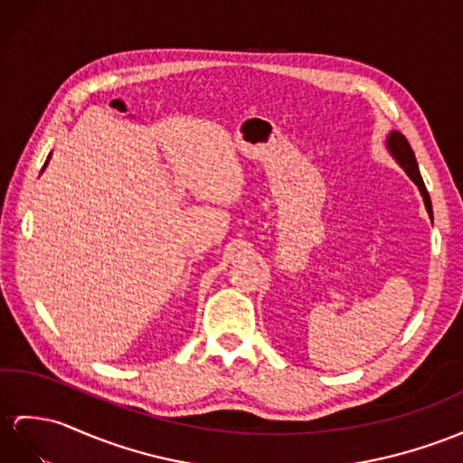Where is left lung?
I'll use <instances>...</instances> for the list:
<instances>
[{
	"label": "left lung",
	"instance_id": "obj_1",
	"mask_svg": "<svg viewBox=\"0 0 463 463\" xmlns=\"http://www.w3.org/2000/svg\"><path fill=\"white\" fill-rule=\"evenodd\" d=\"M389 149L392 153L394 159L399 161V165L407 171V175L414 180L416 186L420 188V194L424 198V204H426V210L428 213L432 216V202H430V194H428V190L424 186V180L420 176V171H419V163H416V156H414V151L411 149V145L407 141V137L404 135H401L399 131H392L389 135Z\"/></svg>",
	"mask_w": 463,
	"mask_h": 463
}]
</instances>
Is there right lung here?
<instances>
[{
  "instance_id": "1",
  "label": "right lung",
  "mask_w": 463,
  "mask_h": 463,
  "mask_svg": "<svg viewBox=\"0 0 463 463\" xmlns=\"http://www.w3.org/2000/svg\"><path fill=\"white\" fill-rule=\"evenodd\" d=\"M47 163H49V159H47ZM47 163H44V166H47ZM44 166H43V168H44Z\"/></svg>"
}]
</instances>
